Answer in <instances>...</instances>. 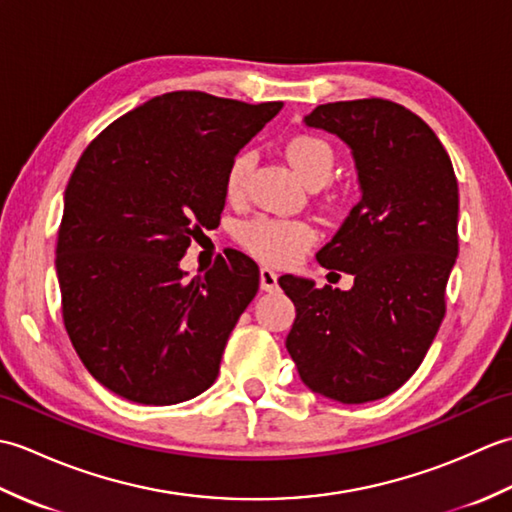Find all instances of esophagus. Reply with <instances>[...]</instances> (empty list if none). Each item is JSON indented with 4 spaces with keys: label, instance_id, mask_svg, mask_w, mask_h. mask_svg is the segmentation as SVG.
Masks as SVG:
<instances>
[{
    "label": "esophagus",
    "instance_id": "esophagus-1",
    "mask_svg": "<svg viewBox=\"0 0 512 512\" xmlns=\"http://www.w3.org/2000/svg\"><path fill=\"white\" fill-rule=\"evenodd\" d=\"M259 286L266 292H273L277 288V275L270 268L259 270Z\"/></svg>",
    "mask_w": 512,
    "mask_h": 512
}]
</instances>
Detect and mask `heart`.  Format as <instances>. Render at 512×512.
I'll return each mask as SVG.
<instances>
[{
	"instance_id": "obj_1",
	"label": "heart",
	"mask_w": 512,
	"mask_h": 512,
	"mask_svg": "<svg viewBox=\"0 0 512 512\" xmlns=\"http://www.w3.org/2000/svg\"><path fill=\"white\" fill-rule=\"evenodd\" d=\"M286 156L290 160L292 169L297 171V176L312 189H317L321 184L328 182L336 165V154L328 140H323L319 136H310V134L292 136L286 143ZM253 167H255L253 151L244 149L233 156L224 178L226 193L231 195V198L242 193L244 182ZM239 239H242V244L255 257L262 259V262L275 264V266H288V264H295L297 259L314 244L317 233H314V228L303 220L259 215L255 220H250L242 226Z\"/></svg>"
}]
</instances>
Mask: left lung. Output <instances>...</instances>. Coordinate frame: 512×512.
I'll return each instance as SVG.
<instances>
[{"mask_svg":"<svg viewBox=\"0 0 512 512\" xmlns=\"http://www.w3.org/2000/svg\"><path fill=\"white\" fill-rule=\"evenodd\" d=\"M303 121L352 149L361 202L317 253L321 266L354 275L350 290L279 277L297 308L286 347L314 394L361 405L405 385L440 330L458 257V180L433 129L398 103H325Z\"/></svg>","mask_w":512,"mask_h":512,"instance_id":"left-lung-1","label":"left lung"}]
</instances>
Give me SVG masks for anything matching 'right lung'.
Returning a JSON list of instances; mask_svg holds the SVG:
<instances>
[{
  "label": "right lung",
  "mask_w": 512,
  "mask_h": 512,
  "mask_svg": "<svg viewBox=\"0 0 512 512\" xmlns=\"http://www.w3.org/2000/svg\"><path fill=\"white\" fill-rule=\"evenodd\" d=\"M281 107L169 92L116 118L76 162L57 239L63 323L114 394L162 407L215 383L259 268L228 250L187 281L180 259L220 222L233 156Z\"/></svg>",
  "instance_id": "1"
}]
</instances>
